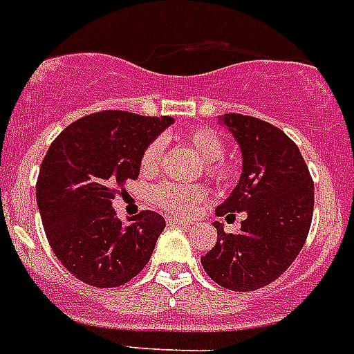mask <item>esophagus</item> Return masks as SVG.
<instances>
[{"label":"esophagus","mask_w":354,"mask_h":354,"mask_svg":"<svg viewBox=\"0 0 354 354\" xmlns=\"http://www.w3.org/2000/svg\"><path fill=\"white\" fill-rule=\"evenodd\" d=\"M167 224H169V226H182V227H191V224H193V222L191 221H185V218H178V216H174V215H167Z\"/></svg>","instance_id":"1"}]
</instances>
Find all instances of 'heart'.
I'll list each match as a JSON object with an SVG mask.
<instances>
[{
    "instance_id": "1",
    "label": "heart",
    "mask_w": 354,
    "mask_h": 354,
    "mask_svg": "<svg viewBox=\"0 0 354 354\" xmlns=\"http://www.w3.org/2000/svg\"><path fill=\"white\" fill-rule=\"evenodd\" d=\"M185 143L205 161V171L216 180H226L232 176V165L224 161V139L216 130L209 127H196L185 133ZM163 143L156 139L145 147L139 158V169L143 174H154L160 169ZM209 191L202 183H174L165 182L152 189V202L161 209L174 215H189L198 204L207 200Z\"/></svg>"
}]
</instances>
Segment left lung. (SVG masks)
Segmentation results:
<instances>
[{"label": "left lung", "instance_id": "left-lung-1", "mask_svg": "<svg viewBox=\"0 0 354 354\" xmlns=\"http://www.w3.org/2000/svg\"><path fill=\"white\" fill-rule=\"evenodd\" d=\"M221 121L241 147L242 174L215 213H246V218L236 233L213 222L216 244L200 261L205 274L227 290H257L277 279L301 252L313 222L314 183L297 145L283 130L242 113H226Z\"/></svg>", "mask_w": 354, "mask_h": 354}]
</instances>
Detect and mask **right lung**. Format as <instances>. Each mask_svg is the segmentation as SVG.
<instances>
[{
	"label": "right lung",
	"instance_id": "1",
	"mask_svg": "<svg viewBox=\"0 0 354 354\" xmlns=\"http://www.w3.org/2000/svg\"><path fill=\"white\" fill-rule=\"evenodd\" d=\"M172 118L104 110L64 128L41 161L36 202L47 241L86 285L113 288L150 261L165 218L154 211L119 221L112 200L139 176V158Z\"/></svg>",
	"mask_w": 354,
	"mask_h": 354
}]
</instances>
